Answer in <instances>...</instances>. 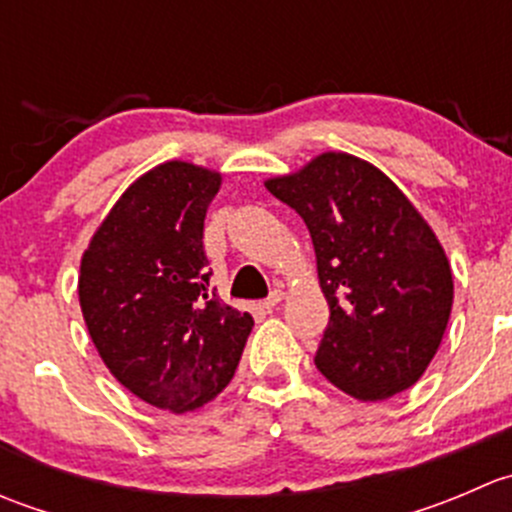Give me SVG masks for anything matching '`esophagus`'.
Segmentation results:
<instances>
[{
  "mask_svg": "<svg viewBox=\"0 0 512 512\" xmlns=\"http://www.w3.org/2000/svg\"><path fill=\"white\" fill-rule=\"evenodd\" d=\"M282 299H285V292H282V289H272L270 297H267L265 302H262V309H267V312H270V309H275L277 304L282 302Z\"/></svg>",
  "mask_w": 512,
  "mask_h": 512,
  "instance_id": "esophagus-1",
  "label": "esophagus"
}]
</instances>
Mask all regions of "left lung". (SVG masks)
<instances>
[{
  "mask_svg": "<svg viewBox=\"0 0 512 512\" xmlns=\"http://www.w3.org/2000/svg\"><path fill=\"white\" fill-rule=\"evenodd\" d=\"M265 188L312 235L329 304L317 369L359 401L414 386L453 307L451 265L431 225L389 175L349 153H322Z\"/></svg>",
  "mask_w": 512,
  "mask_h": 512,
  "instance_id": "8db88e82",
  "label": "left lung"
}]
</instances>
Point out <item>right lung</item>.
Here are the masks:
<instances>
[{
  "label": "right lung",
  "mask_w": 512,
  "mask_h": 512,
  "mask_svg": "<svg viewBox=\"0 0 512 512\" xmlns=\"http://www.w3.org/2000/svg\"><path fill=\"white\" fill-rule=\"evenodd\" d=\"M223 175L168 160L126 188L91 237L79 302L116 381L156 409L185 414L235 376L252 317L210 294L203 223Z\"/></svg>",
  "instance_id": "add662e5"
}]
</instances>
